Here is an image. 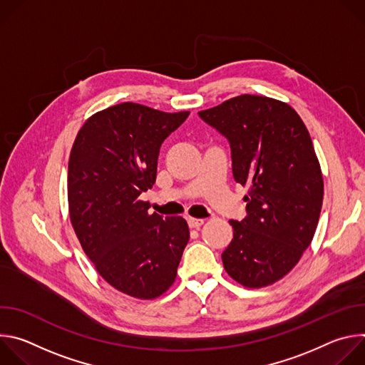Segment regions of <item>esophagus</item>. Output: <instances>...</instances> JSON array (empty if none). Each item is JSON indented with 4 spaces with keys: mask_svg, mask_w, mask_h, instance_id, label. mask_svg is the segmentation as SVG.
Here are the masks:
<instances>
[{
    "mask_svg": "<svg viewBox=\"0 0 365 365\" xmlns=\"http://www.w3.org/2000/svg\"><path fill=\"white\" fill-rule=\"evenodd\" d=\"M187 224L190 228H199L203 225V220L199 218H187Z\"/></svg>",
    "mask_w": 365,
    "mask_h": 365,
    "instance_id": "esophagus-1",
    "label": "esophagus"
}]
</instances>
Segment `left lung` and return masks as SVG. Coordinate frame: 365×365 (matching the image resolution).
<instances>
[{
    "label": "left lung",
    "mask_w": 365,
    "mask_h": 365,
    "mask_svg": "<svg viewBox=\"0 0 365 365\" xmlns=\"http://www.w3.org/2000/svg\"><path fill=\"white\" fill-rule=\"evenodd\" d=\"M197 114L228 140L234 179L250 187L247 217L230 221L224 267L245 287L273 284L297 264L321 215L324 179L309 131L267 96L240 95Z\"/></svg>",
    "instance_id": "left-lung-1"
}]
</instances>
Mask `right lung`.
Returning a JSON list of instances; mask_svg holds the SVG:
<instances>
[{"label": "right lung", "instance_id": "right-lung-1", "mask_svg": "<svg viewBox=\"0 0 365 365\" xmlns=\"http://www.w3.org/2000/svg\"><path fill=\"white\" fill-rule=\"evenodd\" d=\"M187 115L123 102L88 118L71 151L76 237L102 279L137 299L159 297L173 284L189 241L182 217L148 214V202L138 199L155 182L162 143Z\"/></svg>", "mask_w": 365, "mask_h": 365}]
</instances>
